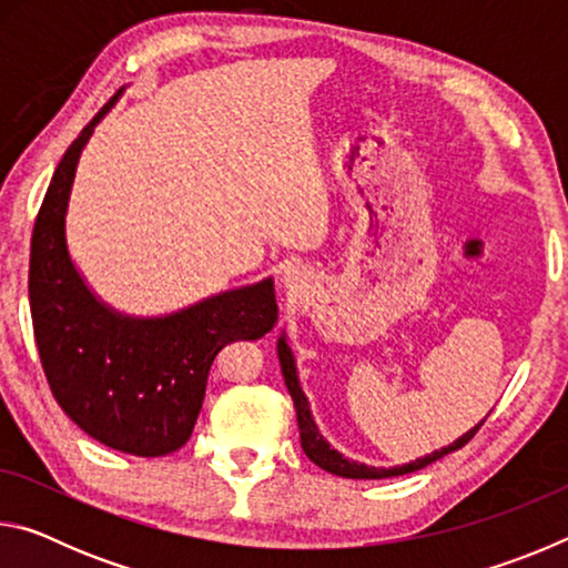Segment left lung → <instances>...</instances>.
Here are the masks:
<instances>
[{"mask_svg": "<svg viewBox=\"0 0 568 568\" xmlns=\"http://www.w3.org/2000/svg\"><path fill=\"white\" fill-rule=\"evenodd\" d=\"M277 358H281V368H283V378H285V386L287 393H291V398L295 403V416H297V428H301V446L305 450V456L313 460L315 466H321L323 470H328V474L335 476H343V478H390V476H403V474H413V470H420L426 468L428 464H434V460L444 458L450 450H458L464 448L470 438L476 436V430L484 426V420L478 423L476 428H470L468 434L460 436L454 444L434 450V454L423 456L410 460V464H403V466H393V468H376V466H365V464H355V460L343 458L338 450L331 448L328 440L321 436L318 426H315V420L311 416V406H307V398L301 388V383H297V371H295V358L291 348H287V341L285 335L277 338Z\"/></svg>", "mask_w": 568, "mask_h": 568, "instance_id": "obj_1", "label": "left lung"}]
</instances>
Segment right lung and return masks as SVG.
Here are the masks:
<instances>
[{
  "label": "right lung",
  "instance_id": "1",
  "mask_svg": "<svg viewBox=\"0 0 568 568\" xmlns=\"http://www.w3.org/2000/svg\"><path fill=\"white\" fill-rule=\"evenodd\" d=\"M112 98L57 165L32 230L30 307L47 383L84 434L132 456L187 444L215 355L273 331V277L207 297L165 318H130L100 303L67 253L74 170Z\"/></svg>",
  "mask_w": 568,
  "mask_h": 568
}]
</instances>
